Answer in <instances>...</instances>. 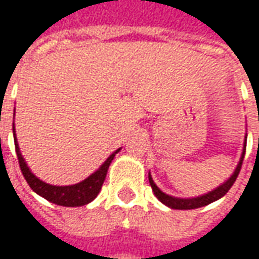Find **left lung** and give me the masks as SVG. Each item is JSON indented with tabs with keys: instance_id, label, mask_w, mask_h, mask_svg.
Here are the masks:
<instances>
[{
	"instance_id": "1",
	"label": "left lung",
	"mask_w": 259,
	"mask_h": 259,
	"mask_svg": "<svg viewBox=\"0 0 259 259\" xmlns=\"http://www.w3.org/2000/svg\"><path fill=\"white\" fill-rule=\"evenodd\" d=\"M245 146H247V134L244 137V144H243V152H241V157L238 160L237 166L234 168L233 174L229 177V179L221 184L219 187H216L214 190L212 191L206 192V194H202V195H198V197H192V198H179V197H173V195H168L166 192H163L157 185L155 184V181L152 179L150 173L148 174L149 177V184L152 187V191L156 195V198L160 201L162 203H164L166 206L171 209H181V210H187V209H197V208H202V206H206L209 203L214 202L218 199H221L222 197H225L227 194V191L232 188V185L234 184V181L237 179L238 173H240V168H241V164H243L244 160V155H245Z\"/></svg>"
}]
</instances>
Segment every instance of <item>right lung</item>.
I'll list each match as a JSON object with an SVG mask.
<instances>
[{
    "instance_id": "right-lung-1",
    "label": "right lung",
    "mask_w": 259,
    "mask_h": 259,
    "mask_svg": "<svg viewBox=\"0 0 259 259\" xmlns=\"http://www.w3.org/2000/svg\"><path fill=\"white\" fill-rule=\"evenodd\" d=\"M12 133H14V142H15V150L16 155H18V160H19V166H21L22 174L27 181L29 187L32 188L33 191L36 192L37 195L43 197L47 201L60 205V206H83L92 202L95 198L97 197V194L102 190V185L106 179V174L109 170L110 163L113 162L114 156L121 150L117 149L113 152L111 155L106 159V162L97 168L95 173H92L88 179L83 181H80L78 184L72 185H51L47 184L45 181L36 177L32 173V170L27 167L26 162L23 159V156L19 149V145H18V139H16L15 134V124H12Z\"/></svg>"
}]
</instances>
